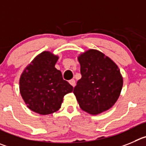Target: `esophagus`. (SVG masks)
<instances>
[{
	"mask_svg": "<svg viewBox=\"0 0 146 146\" xmlns=\"http://www.w3.org/2000/svg\"><path fill=\"white\" fill-rule=\"evenodd\" d=\"M69 83H70V85H71L72 86H73V87H74L75 85H76V81H75L74 79L70 80V81H69Z\"/></svg>",
	"mask_w": 146,
	"mask_h": 146,
	"instance_id": "obj_1",
	"label": "esophagus"
}]
</instances>
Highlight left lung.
I'll list each match as a JSON object with an SVG mask.
<instances>
[{"mask_svg":"<svg viewBox=\"0 0 146 146\" xmlns=\"http://www.w3.org/2000/svg\"><path fill=\"white\" fill-rule=\"evenodd\" d=\"M81 78L73 94L81 110L99 114L110 110L117 101L123 78L116 63L96 50H88L78 57Z\"/></svg>","mask_w":146,"mask_h":146,"instance_id":"8db88e82","label":"left lung"}]
</instances>
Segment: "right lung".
Returning a JSON list of instances; mask_svg holds the SVG:
<instances>
[{
	"label": "right lung",
	"mask_w": 146,
	"mask_h": 146,
	"mask_svg": "<svg viewBox=\"0 0 146 146\" xmlns=\"http://www.w3.org/2000/svg\"><path fill=\"white\" fill-rule=\"evenodd\" d=\"M58 58L50 52H42L26 67L20 77L22 99L29 110L39 114L59 110L64 96L73 92V86L54 68Z\"/></svg>",
	"instance_id": "add662e5"
}]
</instances>
